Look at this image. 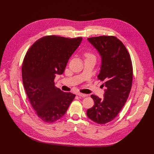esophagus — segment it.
Instances as JSON below:
<instances>
[{
  "label": "esophagus",
  "mask_w": 154,
  "mask_h": 154,
  "mask_svg": "<svg viewBox=\"0 0 154 154\" xmlns=\"http://www.w3.org/2000/svg\"><path fill=\"white\" fill-rule=\"evenodd\" d=\"M77 95H78L79 97H87V94H84L80 93V92L78 93V94H77Z\"/></svg>",
  "instance_id": "obj_1"
}]
</instances>
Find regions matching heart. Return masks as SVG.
I'll return each mask as SVG.
<instances>
[{
	"mask_svg": "<svg viewBox=\"0 0 154 154\" xmlns=\"http://www.w3.org/2000/svg\"><path fill=\"white\" fill-rule=\"evenodd\" d=\"M85 55L86 56V57H88V56H93V55L91 54V53H85Z\"/></svg>",
	"mask_w": 154,
	"mask_h": 154,
	"instance_id": "1",
	"label": "heart"
}]
</instances>
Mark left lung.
<instances>
[{"label": "left lung", "mask_w": 154, "mask_h": 154, "mask_svg": "<svg viewBox=\"0 0 154 154\" xmlns=\"http://www.w3.org/2000/svg\"><path fill=\"white\" fill-rule=\"evenodd\" d=\"M87 40L102 57L98 79L106 87L101 99L91 97L94 106L87 111L88 117L99 124L114 120L125 105L130 94L133 79V67L130 54L124 44L115 36L102 35Z\"/></svg>", "instance_id": "left-lung-1"}]
</instances>
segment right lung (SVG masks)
Returning a JSON list of instances; mask_svg holds the SVG:
<instances>
[{"mask_svg": "<svg viewBox=\"0 0 154 154\" xmlns=\"http://www.w3.org/2000/svg\"><path fill=\"white\" fill-rule=\"evenodd\" d=\"M82 40L47 35L34 42L23 59L24 88L36 114L45 122L53 123L62 117L75 98V94L55 87L54 79L63 74Z\"/></svg>", "mask_w": 154, "mask_h": 154, "instance_id": "1", "label": "right lung"}]
</instances>
